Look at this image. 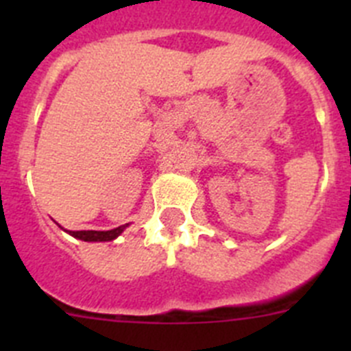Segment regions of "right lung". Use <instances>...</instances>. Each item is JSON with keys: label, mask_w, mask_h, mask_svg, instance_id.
<instances>
[{"label": "right lung", "mask_w": 351, "mask_h": 351, "mask_svg": "<svg viewBox=\"0 0 351 351\" xmlns=\"http://www.w3.org/2000/svg\"><path fill=\"white\" fill-rule=\"evenodd\" d=\"M61 226V225H60ZM128 226V223L126 225H121L117 226V228H112V230H64L66 234H70L71 237L79 239V241H86V243H107V241H114L116 237H119L123 232H125V228Z\"/></svg>", "instance_id": "1"}]
</instances>
